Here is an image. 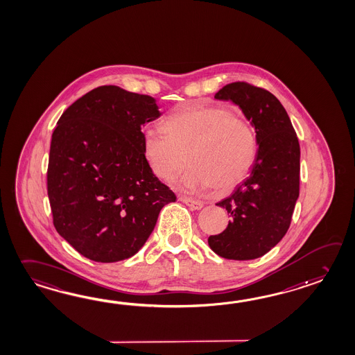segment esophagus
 Returning <instances> with one entry per match:
<instances>
[{
  "mask_svg": "<svg viewBox=\"0 0 355 355\" xmlns=\"http://www.w3.org/2000/svg\"><path fill=\"white\" fill-rule=\"evenodd\" d=\"M180 200H181L183 204H186V205L189 206L191 209H195V210H200V209H202V206H204L202 201H197V200L189 198V197H180Z\"/></svg>",
  "mask_w": 355,
  "mask_h": 355,
  "instance_id": "esophagus-1",
  "label": "esophagus"
}]
</instances>
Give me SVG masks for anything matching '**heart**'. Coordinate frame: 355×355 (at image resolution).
Instances as JSON below:
<instances>
[{"label": "heart", "instance_id": "obj_1", "mask_svg": "<svg viewBox=\"0 0 355 355\" xmlns=\"http://www.w3.org/2000/svg\"><path fill=\"white\" fill-rule=\"evenodd\" d=\"M163 130L142 131V151L151 172L174 180L183 192H200L211 186L225 189L242 181L252 166L257 140L252 126L241 114L219 105H187L163 122Z\"/></svg>", "mask_w": 355, "mask_h": 355}]
</instances>
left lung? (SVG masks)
<instances>
[{
    "label": "left lung",
    "mask_w": 355,
    "mask_h": 355,
    "mask_svg": "<svg viewBox=\"0 0 355 355\" xmlns=\"http://www.w3.org/2000/svg\"><path fill=\"white\" fill-rule=\"evenodd\" d=\"M215 99L239 107L254 128L259 150L248 177L216 204L232 220L207 243L224 259L254 260L275 247L291 225L300 196V142L283 104L268 90L232 83Z\"/></svg>",
    "instance_id": "8db88e82"
}]
</instances>
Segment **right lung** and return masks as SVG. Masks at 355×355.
I'll use <instances>...</instances> for the list:
<instances>
[{"mask_svg": "<svg viewBox=\"0 0 355 355\" xmlns=\"http://www.w3.org/2000/svg\"><path fill=\"white\" fill-rule=\"evenodd\" d=\"M160 116L149 95L105 85L72 103L57 122L47 172L53 224L89 260L132 257L163 206L177 200L142 151V127Z\"/></svg>", "mask_w": 355, "mask_h": 355, "instance_id": "1", "label": "right lung"}]
</instances>
